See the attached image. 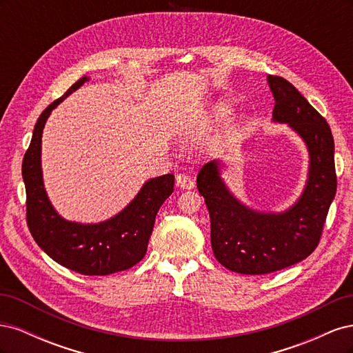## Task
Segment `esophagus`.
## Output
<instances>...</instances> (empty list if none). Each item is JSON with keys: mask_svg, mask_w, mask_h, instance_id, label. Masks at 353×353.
Returning a JSON list of instances; mask_svg holds the SVG:
<instances>
[{"mask_svg": "<svg viewBox=\"0 0 353 353\" xmlns=\"http://www.w3.org/2000/svg\"><path fill=\"white\" fill-rule=\"evenodd\" d=\"M176 185L181 187V188H187V190H191L194 188V181L191 176H188L187 174H178L176 175Z\"/></svg>", "mask_w": 353, "mask_h": 353, "instance_id": "1", "label": "esophagus"}]
</instances>
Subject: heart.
<instances>
[{
    "instance_id": "heart-1",
    "label": "heart",
    "mask_w": 353,
    "mask_h": 353,
    "mask_svg": "<svg viewBox=\"0 0 353 353\" xmlns=\"http://www.w3.org/2000/svg\"><path fill=\"white\" fill-rule=\"evenodd\" d=\"M225 114H228V108L227 105H223V104H221V105H218L216 108V116H225Z\"/></svg>"
}]
</instances>
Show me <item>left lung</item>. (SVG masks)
Here are the masks:
<instances>
[{
    "label": "left lung",
    "mask_w": 353,
    "mask_h": 353,
    "mask_svg": "<svg viewBox=\"0 0 353 353\" xmlns=\"http://www.w3.org/2000/svg\"><path fill=\"white\" fill-rule=\"evenodd\" d=\"M274 121L285 122L309 150V178L302 197L283 213L254 212L234 197L209 162L197 175L199 193L210 216V241L216 261L245 275L271 274L306 259L321 240L327 213L336 196L334 140L324 117L293 83L270 74Z\"/></svg>",
    "instance_id": "obj_1"
}]
</instances>
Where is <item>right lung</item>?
I'll use <instances>...</instances> for the list:
<instances>
[{"mask_svg": "<svg viewBox=\"0 0 353 353\" xmlns=\"http://www.w3.org/2000/svg\"><path fill=\"white\" fill-rule=\"evenodd\" d=\"M85 81L88 78L74 82L38 117L22 163L26 222L32 237L52 261L82 275H109L130 270L144 258L156 215L172 194L175 176L166 174L147 181L130 205L105 222L82 225L59 216L42 183L41 137L51 110Z\"/></svg>", "mask_w": 353, "mask_h": 353, "instance_id": "obj_1", "label": "right lung"}]
</instances>
